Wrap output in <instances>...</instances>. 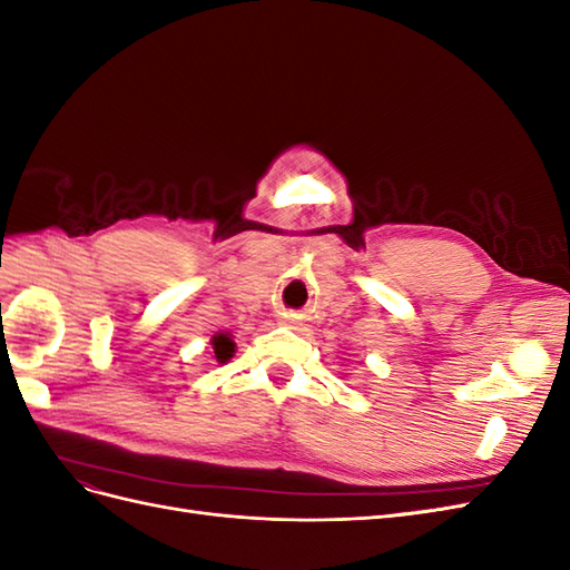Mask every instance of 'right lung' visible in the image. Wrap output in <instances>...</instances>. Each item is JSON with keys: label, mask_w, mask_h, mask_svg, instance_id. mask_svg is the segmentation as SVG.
<instances>
[{"label": "right lung", "mask_w": 570, "mask_h": 570, "mask_svg": "<svg viewBox=\"0 0 570 570\" xmlns=\"http://www.w3.org/2000/svg\"><path fill=\"white\" fill-rule=\"evenodd\" d=\"M212 344H214V354H216V358L220 361V364H226V361L233 356V352H235V342L228 337V335H216L214 340H212Z\"/></svg>", "instance_id": "add662e5"}]
</instances>
